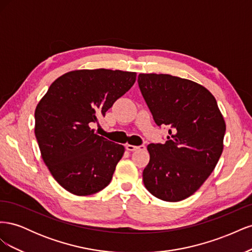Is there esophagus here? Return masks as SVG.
I'll use <instances>...</instances> for the list:
<instances>
[{"label":"esophagus","mask_w":252,"mask_h":252,"mask_svg":"<svg viewBox=\"0 0 252 252\" xmlns=\"http://www.w3.org/2000/svg\"><path fill=\"white\" fill-rule=\"evenodd\" d=\"M126 149L128 151H134V150H138V149H145V146H144V145H142V146H134V145L127 144L126 145Z\"/></svg>","instance_id":"esophagus-1"}]
</instances>
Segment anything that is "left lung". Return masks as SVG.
<instances>
[{"label": "left lung", "mask_w": 252, "mask_h": 252, "mask_svg": "<svg viewBox=\"0 0 252 252\" xmlns=\"http://www.w3.org/2000/svg\"><path fill=\"white\" fill-rule=\"evenodd\" d=\"M139 87L165 144H149L143 170L148 191L166 202L187 199L208 179L224 148L226 124L216 97L201 84L170 74L140 73Z\"/></svg>", "instance_id": "left-lung-1"}]
</instances>
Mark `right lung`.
I'll return each mask as SVG.
<instances>
[{
  "label": "right lung",
  "instance_id": "1",
  "mask_svg": "<svg viewBox=\"0 0 252 252\" xmlns=\"http://www.w3.org/2000/svg\"><path fill=\"white\" fill-rule=\"evenodd\" d=\"M136 72L80 69L53 82L36 105L34 134L52 177L67 191L85 196L107 186L125 152L91 129L132 87Z\"/></svg>",
  "mask_w": 252,
  "mask_h": 252
}]
</instances>
